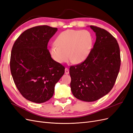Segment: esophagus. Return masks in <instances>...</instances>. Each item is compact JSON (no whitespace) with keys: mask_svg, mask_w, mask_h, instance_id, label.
<instances>
[{"mask_svg":"<svg viewBox=\"0 0 133 133\" xmlns=\"http://www.w3.org/2000/svg\"><path fill=\"white\" fill-rule=\"evenodd\" d=\"M69 73V69H68V68H65V74H68Z\"/></svg>","mask_w":133,"mask_h":133,"instance_id":"34e87169","label":"esophagus"}]
</instances>
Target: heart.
Wrapping results in <instances>:
<instances>
[{
    "label": "heart",
    "mask_w": 133,
    "mask_h": 133,
    "mask_svg": "<svg viewBox=\"0 0 133 133\" xmlns=\"http://www.w3.org/2000/svg\"><path fill=\"white\" fill-rule=\"evenodd\" d=\"M55 43L49 48L50 56L54 61L62 64L70 58L73 63L79 64L90 54L93 37L88 30H67L58 35Z\"/></svg>",
    "instance_id": "obj_1"
}]
</instances>
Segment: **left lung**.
Returning <instances> with one entry per match:
<instances>
[{"label":"left lung","mask_w":133,"mask_h":133,"mask_svg":"<svg viewBox=\"0 0 133 133\" xmlns=\"http://www.w3.org/2000/svg\"><path fill=\"white\" fill-rule=\"evenodd\" d=\"M96 41L85 61L70 67L71 92L76 98L94 102L112 89L120 67L119 46L116 39L104 29L90 26Z\"/></svg>","instance_id":"left-lung-1"}]
</instances>
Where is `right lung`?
<instances>
[{
    "label": "right lung",
    "mask_w": 133,
    "mask_h": 133,
    "mask_svg": "<svg viewBox=\"0 0 133 133\" xmlns=\"http://www.w3.org/2000/svg\"><path fill=\"white\" fill-rule=\"evenodd\" d=\"M57 28L33 27L23 32L12 48L10 67L14 83L26 99L44 103L53 96L65 68L51 58L47 49Z\"/></svg>",
    "instance_id": "obj_1"
}]
</instances>
